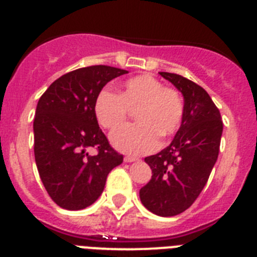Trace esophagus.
Segmentation results:
<instances>
[{"instance_id":"esophagus-1","label":"esophagus","mask_w":257,"mask_h":257,"mask_svg":"<svg viewBox=\"0 0 257 257\" xmlns=\"http://www.w3.org/2000/svg\"><path fill=\"white\" fill-rule=\"evenodd\" d=\"M123 160L124 162H135V161H138L139 158H136V157H133V156H126Z\"/></svg>"}]
</instances>
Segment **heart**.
I'll list each match as a JSON object with an SVG mask.
<instances>
[{
    "instance_id": "b5f03b06",
    "label": "heart",
    "mask_w": 257,
    "mask_h": 257,
    "mask_svg": "<svg viewBox=\"0 0 257 257\" xmlns=\"http://www.w3.org/2000/svg\"><path fill=\"white\" fill-rule=\"evenodd\" d=\"M95 117L105 130H118L127 123L130 113H136L138 126L113 134L110 140L118 151L145 154L160 147V136L178 133L184 117V100L171 86H163L152 74L127 79L119 94L103 88L94 105Z\"/></svg>"
}]
</instances>
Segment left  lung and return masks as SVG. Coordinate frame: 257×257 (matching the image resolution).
<instances>
[{"label": "left lung", "instance_id": "1", "mask_svg": "<svg viewBox=\"0 0 257 257\" xmlns=\"http://www.w3.org/2000/svg\"><path fill=\"white\" fill-rule=\"evenodd\" d=\"M184 96V117L171 144L149 156L152 179L140 189V201L158 216H175L189 208L205 188L219 156L222 121L205 88L180 74L160 72Z\"/></svg>", "mask_w": 257, "mask_h": 257}]
</instances>
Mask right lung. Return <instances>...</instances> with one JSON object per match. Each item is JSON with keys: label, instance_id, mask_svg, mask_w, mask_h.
Masks as SVG:
<instances>
[{"label": "right lung", "instance_id": "obj_1", "mask_svg": "<svg viewBox=\"0 0 257 257\" xmlns=\"http://www.w3.org/2000/svg\"><path fill=\"white\" fill-rule=\"evenodd\" d=\"M126 73L108 65L79 68L54 81L38 100L33 121L36 165L45 189L61 208L92 205L109 172L123 161L99 127L94 105L101 88ZM88 148L97 151L95 156L85 152Z\"/></svg>", "mask_w": 257, "mask_h": 257}]
</instances>
